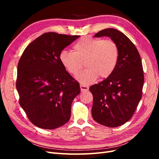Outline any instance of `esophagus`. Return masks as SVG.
<instances>
[{"mask_svg":"<svg viewBox=\"0 0 159 159\" xmlns=\"http://www.w3.org/2000/svg\"><path fill=\"white\" fill-rule=\"evenodd\" d=\"M80 89L81 92H85V91H87L89 89V88L87 87V86H85L83 85H80Z\"/></svg>","mask_w":159,"mask_h":159,"instance_id":"34e87169","label":"esophagus"}]
</instances>
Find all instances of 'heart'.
<instances>
[{
  "instance_id": "obj_1",
  "label": "heart",
  "mask_w": 159,
  "mask_h": 159,
  "mask_svg": "<svg viewBox=\"0 0 159 159\" xmlns=\"http://www.w3.org/2000/svg\"><path fill=\"white\" fill-rule=\"evenodd\" d=\"M74 52L62 50L60 54L61 64L72 75H76L83 67L86 69L76 76L85 85H90L100 78H107L112 74L119 60V49L111 40L85 36L74 44Z\"/></svg>"
}]
</instances>
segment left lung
<instances>
[{"label": "left lung", "mask_w": 159, "mask_h": 159, "mask_svg": "<svg viewBox=\"0 0 159 159\" xmlns=\"http://www.w3.org/2000/svg\"><path fill=\"white\" fill-rule=\"evenodd\" d=\"M94 36H107L116 43L119 60L111 75L89 88L93 97L91 114L98 123L117 127L132 117L141 99L144 84L141 59L135 46L121 31L106 28Z\"/></svg>", "instance_id": "obj_1"}]
</instances>
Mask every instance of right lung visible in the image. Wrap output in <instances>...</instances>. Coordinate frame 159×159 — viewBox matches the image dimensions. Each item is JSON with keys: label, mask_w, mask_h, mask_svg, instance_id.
<instances>
[{"label": "right lung", "mask_w": 159, "mask_h": 159, "mask_svg": "<svg viewBox=\"0 0 159 159\" xmlns=\"http://www.w3.org/2000/svg\"><path fill=\"white\" fill-rule=\"evenodd\" d=\"M80 36L47 32L28 45L19 60L16 89L30 121L44 129L64 125L80 87L66 70L60 54Z\"/></svg>", "instance_id": "1"}]
</instances>
